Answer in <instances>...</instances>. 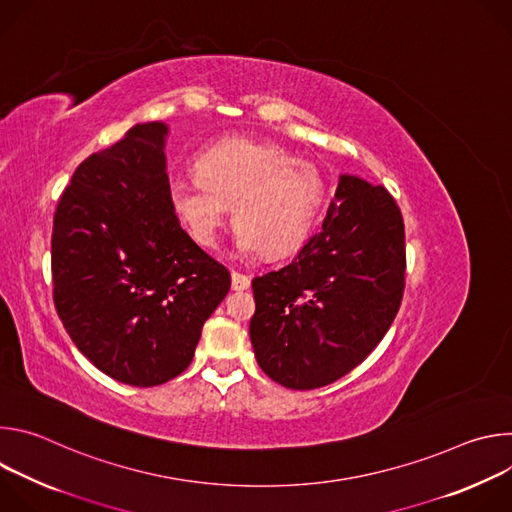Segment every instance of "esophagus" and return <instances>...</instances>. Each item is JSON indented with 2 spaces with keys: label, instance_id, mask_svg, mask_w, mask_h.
Returning a JSON list of instances; mask_svg holds the SVG:
<instances>
[{
  "label": "esophagus",
  "instance_id": "34e87169",
  "mask_svg": "<svg viewBox=\"0 0 512 512\" xmlns=\"http://www.w3.org/2000/svg\"><path fill=\"white\" fill-rule=\"evenodd\" d=\"M231 285L235 291H243L251 285V279L245 275V273H239V271H233L231 273Z\"/></svg>",
  "mask_w": 512,
  "mask_h": 512
}]
</instances>
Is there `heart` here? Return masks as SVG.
<instances>
[{
    "mask_svg": "<svg viewBox=\"0 0 512 512\" xmlns=\"http://www.w3.org/2000/svg\"><path fill=\"white\" fill-rule=\"evenodd\" d=\"M196 174L172 182L174 210L202 247H214L233 208L235 247L243 255L298 251L328 198L318 166L271 141H218L198 156Z\"/></svg>",
    "mask_w": 512,
    "mask_h": 512,
    "instance_id": "obj_1",
    "label": "heart"
}]
</instances>
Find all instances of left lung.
Segmentation results:
<instances>
[{
  "mask_svg": "<svg viewBox=\"0 0 512 512\" xmlns=\"http://www.w3.org/2000/svg\"><path fill=\"white\" fill-rule=\"evenodd\" d=\"M403 287L401 210L383 186L340 174L322 231L294 261L253 279L259 367L298 391L338 381L383 340Z\"/></svg>",
  "mask_w": 512,
  "mask_h": 512,
  "instance_id": "obj_1",
  "label": "left lung"
}]
</instances>
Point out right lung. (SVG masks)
<instances>
[{
    "instance_id": "1",
    "label": "right lung",
    "mask_w": 512,
    "mask_h": 512,
    "mask_svg": "<svg viewBox=\"0 0 512 512\" xmlns=\"http://www.w3.org/2000/svg\"><path fill=\"white\" fill-rule=\"evenodd\" d=\"M162 121L137 123L89 156L62 192L52 229L56 312L111 379L156 387L188 369L231 273L180 227Z\"/></svg>"
}]
</instances>
